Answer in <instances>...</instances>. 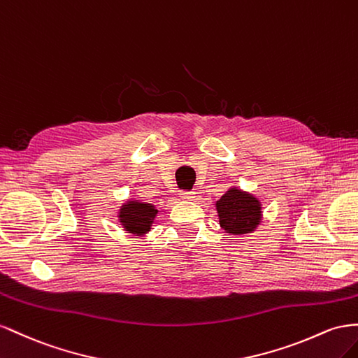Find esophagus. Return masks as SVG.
I'll return each instance as SVG.
<instances>
[{
	"label": "esophagus",
	"instance_id": "34e87169",
	"mask_svg": "<svg viewBox=\"0 0 358 358\" xmlns=\"http://www.w3.org/2000/svg\"><path fill=\"white\" fill-rule=\"evenodd\" d=\"M195 195H196V193L192 192V190H181V192H180V198L185 199V201L195 199Z\"/></svg>",
	"mask_w": 358,
	"mask_h": 358
}]
</instances>
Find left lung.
<instances>
[{
    "label": "left lung",
    "instance_id": "obj_1",
    "mask_svg": "<svg viewBox=\"0 0 358 358\" xmlns=\"http://www.w3.org/2000/svg\"><path fill=\"white\" fill-rule=\"evenodd\" d=\"M220 227L240 236L253 231L261 220V203L249 193L231 189L216 202Z\"/></svg>",
    "mask_w": 358,
    "mask_h": 358
}]
</instances>
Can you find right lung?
<instances>
[{
  "label": "right lung",
  "mask_w": 358,
  "mask_h": 358,
  "mask_svg": "<svg viewBox=\"0 0 358 358\" xmlns=\"http://www.w3.org/2000/svg\"><path fill=\"white\" fill-rule=\"evenodd\" d=\"M156 214L157 210L151 203L130 201L120 210L118 217L126 231L142 236L151 229V223L155 220Z\"/></svg>",
  "instance_id": "right-lung-1"
}]
</instances>
